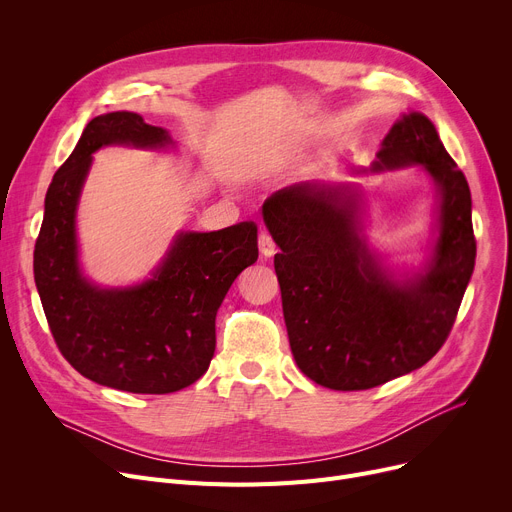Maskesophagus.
I'll use <instances>...</instances> for the list:
<instances>
[{
	"instance_id": "34e87169",
	"label": "esophagus",
	"mask_w": 512,
	"mask_h": 512,
	"mask_svg": "<svg viewBox=\"0 0 512 512\" xmlns=\"http://www.w3.org/2000/svg\"><path fill=\"white\" fill-rule=\"evenodd\" d=\"M259 251H261V255H265V257H272V255L278 251L276 240L272 238L270 232H261V234H259Z\"/></svg>"
}]
</instances>
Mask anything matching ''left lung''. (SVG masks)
Here are the masks:
<instances>
[{"instance_id":"left-lung-1","label":"left lung","mask_w":512,"mask_h":512,"mask_svg":"<svg viewBox=\"0 0 512 512\" xmlns=\"http://www.w3.org/2000/svg\"><path fill=\"white\" fill-rule=\"evenodd\" d=\"M419 164L440 186V238L427 272L392 282L355 234L357 201L294 184L263 203L294 361L330 390H369L419 369L446 342L473 274L477 242L465 174L423 114L402 116L373 170Z\"/></svg>"}]
</instances>
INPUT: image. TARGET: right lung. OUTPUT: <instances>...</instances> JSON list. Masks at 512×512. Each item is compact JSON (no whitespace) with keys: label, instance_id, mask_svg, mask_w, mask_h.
<instances>
[{"label":"right lung","instance_id":"obj_1","mask_svg":"<svg viewBox=\"0 0 512 512\" xmlns=\"http://www.w3.org/2000/svg\"><path fill=\"white\" fill-rule=\"evenodd\" d=\"M164 147L168 132L139 114L93 118L53 174L33 270L53 340L85 378L134 394L195 384L215 351V313L236 276L257 261V224L180 234L157 274L134 288L101 290L78 270L74 209L101 145Z\"/></svg>","mask_w":512,"mask_h":512}]
</instances>
